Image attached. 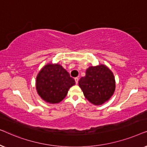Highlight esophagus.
Wrapping results in <instances>:
<instances>
[{
  "label": "esophagus",
  "mask_w": 147,
  "mask_h": 147,
  "mask_svg": "<svg viewBox=\"0 0 147 147\" xmlns=\"http://www.w3.org/2000/svg\"><path fill=\"white\" fill-rule=\"evenodd\" d=\"M75 81H76V84H78V81H79V78H75Z\"/></svg>",
  "instance_id": "1"
}]
</instances>
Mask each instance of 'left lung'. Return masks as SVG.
<instances>
[{
  "mask_svg": "<svg viewBox=\"0 0 147 147\" xmlns=\"http://www.w3.org/2000/svg\"><path fill=\"white\" fill-rule=\"evenodd\" d=\"M78 84L86 99L96 106L108 101L116 88L114 74L104 64L88 67L86 76L80 78Z\"/></svg>",
  "mask_w": 147,
  "mask_h": 147,
  "instance_id": "1",
  "label": "left lung"
}]
</instances>
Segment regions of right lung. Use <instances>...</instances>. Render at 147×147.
Returning a JSON list of instances; mask_svg holds the SVG:
<instances>
[{
  "label": "right lung",
  "instance_id": "add662e5",
  "mask_svg": "<svg viewBox=\"0 0 147 147\" xmlns=\"http://www.w3.org/2000/svg\"><path fill=\"white\" fill-rule=\"evenodd\" d=\"M75 84V80L62 65L49 63L39 71L35 86L40 97L47 103L54 104L62 101Z\"/></svg>",
  "mask_w": 147,
  "mask_h": 147
}]
</instances>
